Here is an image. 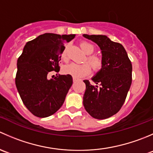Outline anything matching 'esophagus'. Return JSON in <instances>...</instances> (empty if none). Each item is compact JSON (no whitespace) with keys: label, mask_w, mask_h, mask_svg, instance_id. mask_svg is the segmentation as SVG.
Returning a JSON list of instances; mask_svg holds the SVG:
<instances>
[{"label":"esophagus","mask_w":153,"mask_h":153,"mask_svg":"<svg viewBox=\"0 0 153 153\" xmlns=\"http://www.w3.org/2000/svg\"><path fill=\"white\" fill-rule=\"evenodd\" d=\"M78 78H73V82H75V81H78Z\"/></svg>","instance_id":"obj_1"}]
</instances>
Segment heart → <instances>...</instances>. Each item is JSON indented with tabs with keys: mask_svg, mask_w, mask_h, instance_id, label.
Returning <instances> with one entry per match:
<instances>
[{
	"mask_svg": "<svg viewBox=\"0 0 153 153\" xmlns=\"http://www.w3.org/2000/svg\"><path fill=\"white\" fill-rule=\"evenodd\" d=\"M81 48L82 50L86 54V55H91L95 51V47L90 43L83 41L80 44ZM67 47H65L61 52V58L63 61H67L68 60L67 55ZM88 62L92 67V69L95 71H98L103 66V60L101 57L97 56V55H89L88 57ZM63 72L66 75H69L73 78H79L82 77L86 76L88 74L90 73L91 67L87 63H84V64H75V63H72L68 65L64 66L62 69Z\"/></svg>",
	"mask_w": 153,
	"mask_h": 153,
	"instance_id": "b5f03b06",
	"label": "heart"
}]
</instances>
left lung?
<instances>
[{"mask_svg":"<svg viewBox=\"0 0 153 153\" xmlns=\"http://www.w3.org/2000/svg\"><path fill=\"white\" fill-rule=\"evenodd\" d=\"M100 47L103 66L92 78L95 85L84 80L83 104L94 118L106 119L116 114L124 104L132 84V64L124 47L106 35L84 34Z\"/></svg>","mask_w":153,"mask_h":153,"instance_id":"obj_1","label":"left lung"}]
</instances>
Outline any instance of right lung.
I'll return each mask as SVG.
<instances>
[{
	"label": "right lung",
	"mask_w": 153,
	"mask_h": 153,
	"mask_svg": "<svg viewBox=\"0 0 153 153\" xmlns=\"http://www.w3.org/2000/svg\"><path fill=\"white\" fill-rule=\"evenodd\" d=\"M75 36L44 33L27 42L18 58L15 84L24 104L35 116L53 115L65 101L72 77L62 75L49 79L48 74L59 72L64 44Z\"/></svg>",
	"instance_id": "1"
}]
</instances>
